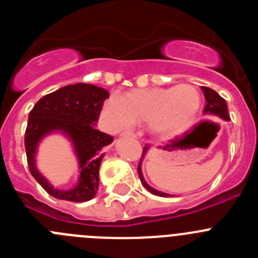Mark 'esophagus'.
<instances>
[{"label":"esophagus","instance_id":"obj_1","mask_svg":"<svg viewBox=\"0 0 258 258\" xmlns=\"http://www.w3.org/2000/svg\"><path fill=\"white\" fill-rule=\"evenodd\" d=\"M122 136H127V137H137V134L132 131H125L122 132Z\"/></svg>","mask_w":258,"mask_h":258}]
</instances>
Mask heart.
<instances>
[{
  "mask_svg": "<svg viewBox=\"0 0 258 258\" xmlns=\"http://www.w3.org/2000/svg\"><path fill=\"white\" fill-rule=\"evenodd\" d=\"M200 108V95L191 85L168 89L133 90L126 97L113 93L104 104V117L115 129L150 122L151 129L161 136L183 132Z\"/></svg>",
  "mask_w": 258,
  "mask_h": 258,
  "instance_id": "1",
  "label": "heart"
}]
</instances>
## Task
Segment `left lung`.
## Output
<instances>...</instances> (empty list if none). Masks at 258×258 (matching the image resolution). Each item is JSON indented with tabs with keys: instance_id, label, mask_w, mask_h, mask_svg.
I'll return each mask as SVG.
<instances>
[{
	"instance_id": "8db88e82",
	"label": "left lung",
	"mask_w": 258,
	"mask_h": 258,
	"mask_svg": "<svg viewBox=\"0 0 258 258\" xmlns=\"http://www.w3.org/2000/svg\"><path fill=\"white\" fill-rule=\"evenodd\" d=\"M202 90L203 93H204V97H206V101H207L206 108H204V113L211 116H220V117L223 118V120L230 121V115H229V111H227L226 101H225L220 94H217V93L214 92L213 89L207 88V86H202ZM146 151H147V146L143 149L142 157L145 156ZM141 160H142V159H141ZM138 174H140V178H141V182H142V184L150 191V192L154 194V195H157V197H168V194L160 192V191L155 190V188H152L151 186H149V184L146 183V181L143 179L142 172H141V161H140V165H138Z\"/></svg>"
}]
</instances>
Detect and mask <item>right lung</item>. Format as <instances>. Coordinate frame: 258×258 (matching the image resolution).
Returning <instances> with one entry per match:
<instances>
[{
  "mask_svg": "<svg viewBox=\"0 0 258 258\" xmlns=\"http://www.w3.org/2000/svg\"><path fill=\"white\" fill-rule=\"evenodd\" d=\"M108 97L107 90L90 84L67 85L41 98L29 112L24 137L27 163L31 174L51 197L80 203L93 199L97 194L99 166L103 157L102 149L112 142L113 138L95 129L94 124ZM52 130L64 131L70 137L80 160L79 183L70 191L55 190L34 165L38 141Z\"/></svg>",
  "mask_w": 258,
  "mask_h": 258,
  "instance_id": "right-lung-1",
  "label": "right lung"
}]
</instances>
